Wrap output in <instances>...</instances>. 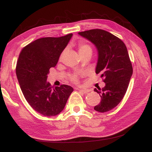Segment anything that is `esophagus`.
<instances>
[{"label":"esophagus","instance_id":"obj_1","mask_svg":"<svg viewBox=\"0 0 152 152\" xmlns=\"http://www.w3.org/2000/svg\"><path fill=\"white\" fill-rule=\"evenodd\" d=\"M79 91H80V92H81V93L85 94V93H88L89 91H90V90H88V89H80Z\"/></svg>","mask_w":152,"mask_h":152}]
</instances>
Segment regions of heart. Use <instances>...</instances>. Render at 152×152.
I'll use <instances>...</instances> for the list:
<instances>
[{"instance_id": "b5f03b06", "label": "heart", "mask_w": 152, "mask_h": 152, "mask_svg": "<svg viewBox=\"0 0 152 152\" xmlns=\"http://www.w3.org/2000/svg\"><path fill=\"white\" fill-rule=\"evenodd\" d=\"M78 49H79V53H85V52H92V48L91 47L90 45H88L86 43L83 42H80L78 44ZM78 76L77 74H74L71 76V79L72 81L74 82H78Z\"/></svg>"}]
</instances>
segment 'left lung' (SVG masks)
I'll return each mask as SVG.
<instances>
[{
    "mask_svg": "<svg viewBox=\"0 0 152 152\" xmlns=\"http://www.w3.org/2000/svg\"><path fill=\"white\" fill-rule=\"evenodd\" d=\"M97 48L98 60L96 74H99L105 83L101 89L100 103L94 107L99 112H106L116 107L123 99L132 74V66L126 45L112 34L101 29L78 32Z\"/></svg>",
    "mask_w": 152,
    "mask_h": 152,
    "instance_id": "obj_1",
    "label": "left lung"
}]
</instances>
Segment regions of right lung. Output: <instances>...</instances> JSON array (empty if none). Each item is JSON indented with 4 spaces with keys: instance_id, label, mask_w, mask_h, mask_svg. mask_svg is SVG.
Here are the masks:
<instances>
[{
    "instance_id": "right-lung-1",
    "label": "right lung",
    "mask_w": 152,
    "mask_h": 152,
    "mask_svg": "<svg viewBox=\"0 0 152 152\" xmlns=\"http://www.w3.org/2000/svg\"><path fill=\"white\" fill-rule=\"evenodd\" d=\"M72 35L39 38L23 47L19 56L16 75L24 97L36 112L45 116L61 112L74 91L66 85L54 87L47 81L50 68L56 66Z\"/></svg>"
}]
</instances>
